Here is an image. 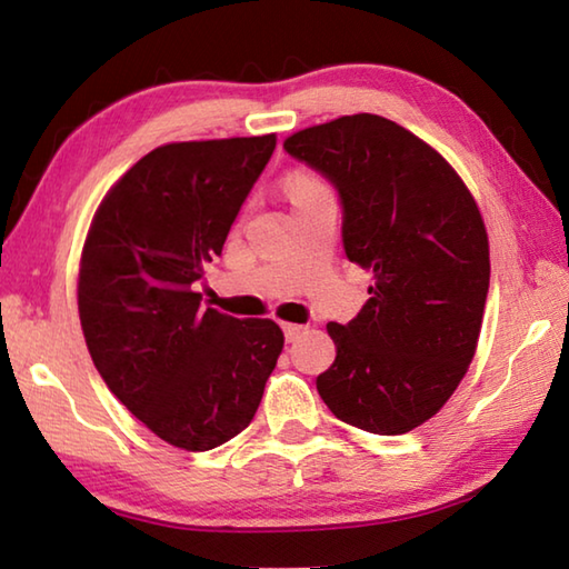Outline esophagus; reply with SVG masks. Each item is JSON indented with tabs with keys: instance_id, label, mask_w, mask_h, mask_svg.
<instances>
[{
	"instance_id": "esophagus-1",
	"label": "esophagus",
	"mask_w": 569,
	"mask_h": 569,
	"mask_svg": "<svg viewBox=\"0 0 569 569\" xmlns=\"http://www.w3.org/2000/svg\"><path fill=\"white\" fill-rule=\"evenodd\" d=\"M306 326H298V323H283V333H286V341H296L298 336L303 333Z\"/></svg>"
}]
</instances>
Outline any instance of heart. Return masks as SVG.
I'll return each instance as SVG.
<instances>
[{
  "label": "heart",
  "mask_w": 569,
  "mask_h": 569,
  "mask_svg": "<svg viewBox=\"0 0 569 569\" xmlns=\"http://www.w3.org/2000/svg\"><path fill=\"white\" fill-rule=\"evenodd\" d=\"M286 188H288V196H291V200H293L298 196H303V192H308V190L321 188V182L311 176H306V172H293V176L286 180Z\"/></svg>",
  "instance_id": "heart-1"
}]
</instances>
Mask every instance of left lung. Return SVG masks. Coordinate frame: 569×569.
I'll return each instance as SVG.
<instances>
[{
    "instance_id": "1",
    "label": "left lung",
    "mask_w": 569,
    "mask_h": 569,
    "mask_svg": "<svg viewBox=\"0 0 569 569\" xmlns=\"http://www.w3.org/2000/svg\"><path fill=\"white\" fill-rule=\"evenodd\" d=\"M283 150L339 190L346 258L377 278L356 319L326 326L336 361L316 389L336 419L407 435L475 359L489 291L479 208L435 148L379 114L313 124Z\"/></svg>"
}]
</instances>
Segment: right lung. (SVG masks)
Masks as SVG:
<instances>
[{
	"label": "right lung",
	"instance_id": "right-lung-1",
	"mask_svg": "<svg viewBox=\"0 0 569 569\" xmlns=\"http://www.w3.org/2000/svg\"><path fill=\"white\" fill-rule=\"evenodd\" d=\"M273 150L276 134L156 148L114 182L84 240L77 306L92 361L172 447L240 435L283 349L271 319H233L196 291Z\"/></svg>",
	"mask_w": 569,
	"mask_h": 569
}]
</instances>
